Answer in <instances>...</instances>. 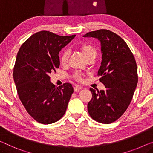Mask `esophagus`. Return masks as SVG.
Listing matches in <instances>:
<instances>
[{"instance_id":"obj_1","label":"esophagus","mask_w":153,"mask_h":153,"mask_svg":"<svg viewBox=\"0 0 153 153\" xmlns=\"http://www.w3.org/2000/svg\"><path fill=\"white\" fill-rule=\"evenodd\" d=\"M74 88L75 91H76V92H78L79 90L82 89V87H81V86H75Z\"/></svg>"}]
</instances>
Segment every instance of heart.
Returning a JSON list of instances; mask_svg holds the SVG:
<instances>
[{
	"label": "heart",
	"instance_id": "1",
	"mask_svg": "<svg viewBox=\"0 0 153 153\" xmlns=\"http://www.w3.org/2000/svg\"><path fill=\"white\" fill-rule=\"evenodd\" d=\"M79 49L82 51V53L85 56L86 60H88L90 58H95L97 55V50L96 47L93 46V45L90 44V43H83L79 46ZM69 51L68 50H65L62 51V54L60 56V62L62 65H67L68 62V60H69ZM74 79L77 82H82L83 81V77L80 74L76 73L74 75Z\"/></svg>",
	"mask_w": 153,
	"mask_h": 153
}]
</instances>
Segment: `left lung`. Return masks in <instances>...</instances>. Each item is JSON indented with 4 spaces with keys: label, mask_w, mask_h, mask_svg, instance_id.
<instances>
[{
    "label": "left lung",
    "mask_w": 153,
    "mask_h": 153,
    "mask_svg": "<svg viewBox=\"0 0 153 153\" xmlns=\"http://www.w3.org/2000/svg\"><path fill=\"white\" fill-rule=\"evenodd\" d=\"M83 36L101 42L102 61L97 76L106 88L97 92L90 88L92 98L88 103V113L97 122L111 124L124 114L133 99L138 82L135 57L126 42L108 29L91 31Z\"/></svg>",
    "instance_id": "1"
}]
</instances>
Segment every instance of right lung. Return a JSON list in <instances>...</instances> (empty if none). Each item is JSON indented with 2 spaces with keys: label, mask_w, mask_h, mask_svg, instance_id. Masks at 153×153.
<instances>
[{
  "label": "right lung",
  "mask_w": 153,
  "mask_h": 153,
  "mask_svg": "<svg viewBox=\"0 0 153 153\" xmlns=\"http://www.w3.org/2000/svg\"><path fill=\"white\" fill-rule=\"evenodd\" d=\"M75 36L41 31L29 37L18 52L13 75L18 96L27 112L40 124L61 119L74 93L69 83L55 86L49 74L60 66L59 51Z\"/></svg>",
  "instance_id": "1"
}]
</instances>
